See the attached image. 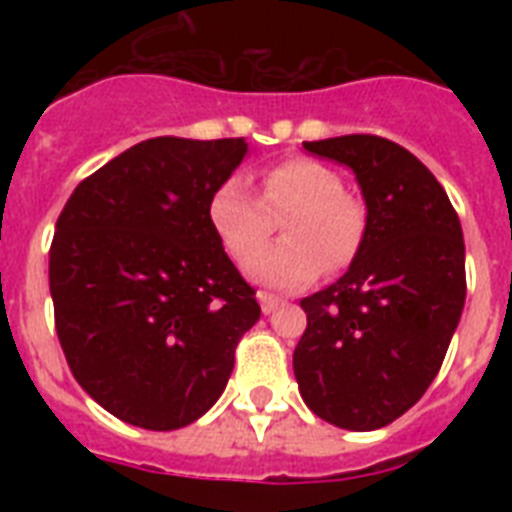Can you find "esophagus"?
Returning <instances> with one entry per match:
<instances>
[{"label": "esophagus", "instance_id": "obj_1", "mask_svg": "<svg viewBox=\"0 0 512 512\" xmlns=\"http://www.w3.org/2000/svg\"><path fill=\"white\" fill-rule=\"evenodd\" d=\"M257 300H260V308H263L265 316H268V313L276 311V308H279V305H281L279 297L268 295V292H257Z\"/></svg>", "mask_w": 512, "mask_h": 512}]
</instances>
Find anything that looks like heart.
<instances>
[{"label":"heart","mask_w":512,"mask_h":512,"mask_svg":"<svg viewBox=\"0 0 512 512\" xmlns=\"http://www.w3.org/2000/svg\"><path fill=\"white\" fill-rule=\"evenodd\" d=\"M273 214L282 216L285 239L253 256L270 232ZM207 220L233 260L253 256L244 265L249 279L292 292L319 279L324 263L342 268L356 257L364 239L366 209L353 193L342 191V177L332 167L308 156H292L265 167L260 199L239 175L217 183L209 193Z\"/></svg>","instance_id":"obj_1"}]
</instances>
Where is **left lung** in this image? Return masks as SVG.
<instances>
[{
    "label": "left lung",
    "instance_id": "obj_1",
    "mask_svg": "<svg viewBox=\"0 0 512 512\" xmlns=\"http://www.w3.org/2000/svg\"><path fill=\"white\" fill-rule=\"evenodd\" d=\"M303 146L353 170L366 228L348 271L300 300V396L337 428H385L428 390L460 324V217L433 172L393 140L342 135Z\"/></svg>",
    "mask_w": 512,
    "mask_h": 512
}]
</instances>
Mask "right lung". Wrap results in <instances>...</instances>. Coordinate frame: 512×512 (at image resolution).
Returning a JSON list of instances; mask_svg holds the SVG:
<instances>
[{
    "instance_id": "right-lung-1",
    "label": "right lung",
    "mask_w": 512,
    "mask_h": 512,
    "mask_svg": "<svg viewBox=\"0 0 512 512\" xmlns=\"http://www.w3.org/2000/svg\"><path fill=\"white\" fill-rule=\"evenodd\" d=\"M244 138H151L76 185L55 223L50 295L76 382L119 420L177 430L209 412L260 319L207 220Z\"/></svg>"
}]
</instances>
